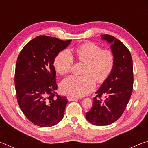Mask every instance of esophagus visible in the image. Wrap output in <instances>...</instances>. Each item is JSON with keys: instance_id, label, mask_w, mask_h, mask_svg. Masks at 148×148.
<instances>
[{"instance_id": "34e87169", "label": "esophagus", "mask_w": 148, "mask_h": 148, "mask_svg": "<svg viewBox=\"0 0 148 148\" xmlns=\"http://www.w3.org/2000/svg\"><path fill=\"white\" fill-rule=\"evenodd\" d=\"M67 99H68L69 101H76V100H78L79 99L77 98V97H74L72 96H67Z\"/></svg>"}]
</instances>
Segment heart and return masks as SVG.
Instances as JSON below:
<instances>
[{
    "label": "heart",
    "instance_id": "obj_1",
    "mask_svg": "<svg viewBox=\"0 0 148 148\" xmlns=\"http://www.w3.org/2000/svg\"><path fill=\"white\" fill-rule=\"evenodd\" d=\"M76 53L79 61L86 62L84 76L72 75L62 80V91L74 97H81L92 91L98 83L106 81L111 74L115 63L114 55L108 49H102L94 43H86L77 47ZM74 58L71 51L64 50L57 55L53 65L56 71L66 74L71 71Z\"/></svg>",
    "mask_w": 148,
    "mask_h": 148
}]
</instances>
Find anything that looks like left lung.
Returning a JSON list of instances; mask_svg holds the SVG:
<instances>
[{"mask_svg": "<svg viewBox=\"0 0 148 148\" xmlns=\"http://www.w3.org/2000/svg\"><path fill=\"white\" fill-rule=\"evenodd\" d=\"M101 39L110 44L115 63L111 74L95 93L92 108L86 114V119L97 126L113 123L123 113L133 87V66L131 55L121 41L108 34ZM104 96V101L99 99Z\"/></svg>", "mask_w": 148, "mask_h": 148, "instance_id": "8db88e82", "label": "left lung"}]
</instances>
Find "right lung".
Returning <instances> with one entry per match:
<instances>
[{"label":"right lung","mask_w":148,"mask_h":148,"mask_svg":"<svg viewBox=\"0 0 148 148\" xmlns=\"http://www.w3.org/2000/svg\"><path fill=\"white\" fill-rule=\"evenodd\" d=\"M57 38L38 36L20 52L15 72L19 106L32 123L42 127L57 125L63 118L66 97L57 95L54 59L71 44Z\"/></svg>","instance_id":"add662e5"}]
</instances>
